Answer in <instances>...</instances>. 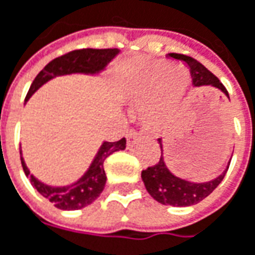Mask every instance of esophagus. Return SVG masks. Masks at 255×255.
Returning <instances> with one entry per match:
<instances>
[{
    "instance_id": "1",
    "label": "esophagus",
    "mask_w": 255,
    "mask_h": 255,
    "mask_svg": "<svg viewBox=\"0 0 255 255\" xmlns=\"http://www.w3.org/2000/svg\"><path fill=\"white\" fill-rule=\"evenodd\" d=\"M141 137V134H139L137 129H129L127 132V139H128V144H134L137 139Z\"/></svg>"
}]
</instances>
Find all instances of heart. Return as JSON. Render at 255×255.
Returning a JSON list of instances; mask_svg holds the SVG:
<instances>
[{"mask_svg":"<svg viewBox=\"0 0 255 255\" xmlns=\"http://www.w3.org/2000/svg\"><path fill=\"white\" fill-rule=\"evenodd\" d=\"M164 80L162 91H161V103L164 106H171L172 103L178 101L184 94L187 85H188V74L183 68H172L167 74L164 67H158L149 74L147 80V90L155 88L161 80Z\"/></svg>","mask_w":255,"mask_h":255,"instance_id":"1","label":"heart"}]
</instances>
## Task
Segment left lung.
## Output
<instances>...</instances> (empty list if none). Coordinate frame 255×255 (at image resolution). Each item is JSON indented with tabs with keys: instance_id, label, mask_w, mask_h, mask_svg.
I'll return each mask as SVG.
<instances>
[{
	"instance_id": "1",
	"label": "left lung",
	"mask_w": 255,
	"mask_h": 255,
	"mask_svg": "<svg viewBox=\"0 0 255 255\" xmlns=\"http://www.w3.org/2000/svg\"><path fill=\"white\" fill-rule=\"evenodd\" d=\"M171 58L184 61L190 67V72L193 77V85L195 87H201V85H213L218 90H221L224 94L228 97V91L226 87L221 84V81L217 78L216 75L211 71H208L201 62L194 60L190 55H184V54H170ZM161 148L160 161L154 165H151L148 168L142 170L141 177L144 185L147 188L149 195L164 205H175V207H188V205L197 204L200 201H203L205 197H208L218 187V184L223 181L226 172H227L230 162H228L226 171L223 172L220 177H217L216 180L208 181V183H190L181 180L178 177H175L165 165L164 158H162V145H161V139H158ZM231 161V160H230Z\"/></svg>"
}]
</instances>
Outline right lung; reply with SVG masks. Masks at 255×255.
Masks as SVG:
<instances>
[{"instance_id": "add662e5", "label": "right lung", "mask_w": 255, "mask_h": 255, "mask_svg": "<svg viewBox=\"0 0 255 255\" xmlns=\"http://www.w3.org/2000/svg\"><path fill=\"white\" fill-rule=\"evenodd\" d=\"M118 52L120 51L117 48H106V50L83 48V50L70 51L61 57L52 60L38 72V75L32 81L25 97V101L42 84H45L48 80L57 75H65V74H72V72H84V74L100 72L106 68L107 64L111 61ZM126 144H127L126 138H121L116 142L106 141L98 149L88 171L85 172L77 183L68 187H50V185L39 183L34 175L29 174L22 157H21V164H22V170L25 172V175L31 178V184L34 185V188L41 195H44L50 203H52L54 207L60 210H80L94 203L100 197V194L103 193L107 181L104 161L113 152L126 148ZM19 155H21V149H19Z\"/></svg>"}]
</instances>
